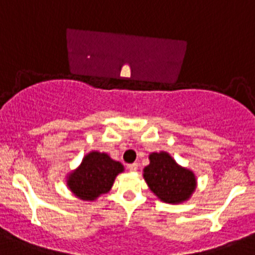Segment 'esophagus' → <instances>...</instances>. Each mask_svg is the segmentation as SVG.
<instances>
[{
  "label": "esophagus",
  "mask_w": 255,
  "mask_h": 255,
  "mask_svg": "<svg viewBox=\"0 0 255 255\" xmlns=\"http://www.w3.org/2000/svg\"><path fill=\"white\" fill-rule=\"evenodd\" d=\"M127 168L129 171H137L138 170V163H129V165H127Z\"/></svg>",
  "instance_id": "esophagus-1"
}]
</instances>
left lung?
<instances>
[{"mask_svg":"<svg viewBox=\"0 0 255 255\" xmlns=\"http://www.w3.org/2000/svg\"><path fill=\"white\" fill-rule=\"evenodd\" d=\"M143 176L151 191L168 204L189 199L196 185L194 173L180 167L166 152L149 156V165L144 167Z\"/></svg>","mask_w":255,"mask_h":255,"instance_id":"1","label":"left lung"}]
</instances>
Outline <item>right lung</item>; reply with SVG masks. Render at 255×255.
Instances as JSON below:
<instances>
[{
  "label": "right lung",
  "instance_id": "obj_1",
  "mask_svg": "<svg viewBox=\"0 0 255 255\" xmlns=\"http://www.w3.org/2000/svg\"><path fill=\"white\" fill-rule=\"evenodd\" d=\"M122 171L123 166L108 154L90 152L79 168L69 176L68 186L80 199L94 200L111 190L116 176Z\"/></svg>",
  "mask_w": 255,
  "mask_h": 255
}]
</instances>
